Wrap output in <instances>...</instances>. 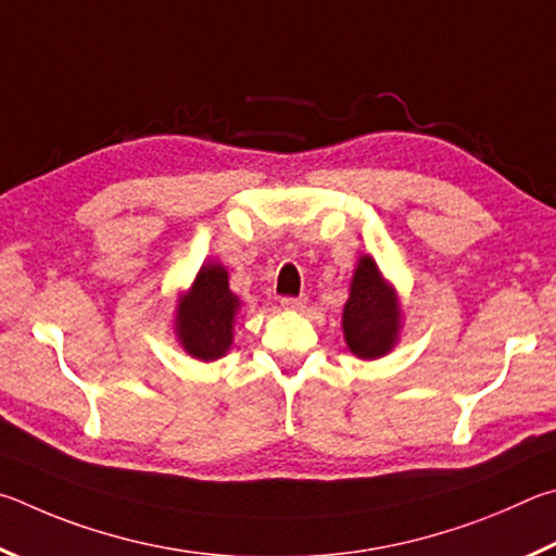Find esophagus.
Returning a JSON list of instances; mask_svg holds the SVG:
<instances>
[{
    "label": "esophagus",
    "instance_id": "obj_1",
    "mask_svg": "<svg viewBox=\"0 0 556 556\" xmlns=\"http://www.w3.org/2000/svg\"><path fill=\"white\" fill-rule=\"evenodd\" d=\"M305 303H307L305 295H300V298H280V305H283L286 309H303Z\"/></svg>",
    "mask_w": 556,
    "mask_h": 556
}]
</instances>
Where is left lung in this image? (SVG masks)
I'll list each match as a JSON object with an SVG mask.
<instances>
[{"label":"left lung","mask_w":556,"mask_h":556,"mask_svg":"<svg viewBox=\"0 0 556 556\" xmlns=\"http://www.w3.org/2000/svg\"><path fill=\"white\" fill-rule=\"evenodd\" d=\"M342 325L346 344L358 358H378L391 352L395 344L401 309L371 256L358 261Z\"/></svg>","instance_id":"left-lung-1"}]
</instances>
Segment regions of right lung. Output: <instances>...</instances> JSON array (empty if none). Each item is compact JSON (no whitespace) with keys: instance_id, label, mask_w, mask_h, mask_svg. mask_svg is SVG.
Masks as SVG:
<instances>
[{"instance_id":"add662e5","label":"right lung","mask_w":556,"mask_h":556,"mask_svg":"<svg viewBox=\"0 0 556 556\" xmlns=\"http://www.w3.org/2000/svg\"><path fill=\"white\" fill-rule=\"evenodd\" d=\"M237 307L239 298L229 290L227 270L217 263L202 266L192 290L180 300L175 319L185 352L200 362H214L227 354Z\"/></svg>"}]
</instances>
